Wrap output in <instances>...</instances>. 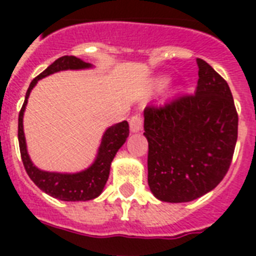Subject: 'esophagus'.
Wrapping results in <instances>:
<instances>
[{
	"label": "esophagus",
	"instance_id": "esophagus-1",
	"mask_svg": "<svg viewBox=\"0 0 256 256\" xmlns=\"http://www.w3.org/2000/svg\"><path fill=\"white\" fill-rule=\"evenodd\" d=\"M142 126H144V118L140 116V114H134L130 118V130L132 132H136L142 130Z\"/></svg>",
	"mask_w": 256,
	"mask_h": 256
}]
</instances>
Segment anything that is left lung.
<instances>
[{"label":"left lung","instance_id":"obj_1","mask_svg":"<svg viewBox=\"0 0 256 256\" xmlns=\"http://www.w3.org/2000/svg\"><path fill=\"white\" fill-rule=\"evenodd\" d=\"M198 86L144 108L148 182L164 202H190L218 186L238 140V112L226 80L196 58Z\"/></svg>","mask_w":256,"mask_h":256}]
</instances>
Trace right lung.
<instances>
[{
	"mask_svg": "<svg viewBox=\"0 0 256 256\" xmlns=\"http://www.w3.org/2000/svg\"><path fill=\"white\" fill-rule=\"evenodd\" d=\"M85 68H90V64H86L73 56H64V57L56 60L48 69L44 70L40 76H37L32 81L28 92H26L25 102L22 104L20 114H18L20 152H21L22 164H24V168L29 175V178L50 196L61 199V200H68V202L90 200V199L96 198L102 192L104 184L108 182V174H110V164H112L116 152L120 150V148L124 144V140L128 136V120L114 124L106 130L102 142H100V148L96 162L88 170L77 172V174H60V172H48V171L38 170L32 164V160L28 156V150H26L22 118H24V112H25V106L28 104L30 92L37 84L38 80H41L49 74L56 73V72H60V70L85 69Z\"/></svg>",
	"mask_w": 256,
	"mask_h": 256,
	"instance_id": "right-lung-1",
	"label": "right lung"
}]
</instances>
